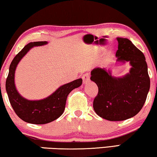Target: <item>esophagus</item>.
Listing matches in <instances>:
<instances>
[{"instance_id":"esophagus-1","label":"esophagus","mask_w":157,"mask_h":157,"mask_svg":"<svg viewBox=\"0 0 157 157\" xmlns=\"http://www.w3.org/2000/svg\"><path fill=\"white\" fill-rule=\"evenodd\" d=\"M90 75L89 73H86L84 74L83 76H82V79H83V83H86L87 82L90 81Z\"/></svg>"}]
</instances>
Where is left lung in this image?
Instances as JSON below:
<instances>
[{"instance_id": "obj_1", "label": "left lung", "mask_w": 157, "mask_h": 157, "mask_svg": "<svg viewBox=\"0 0 157 157\" xmlns=\"http://www.w3.org/2000/svg\"><path fill=\"white\" fill-rule=\"evenodd\" d=\"M117 60L129 61L132 68L123 78H114L105 69L91 71V81L98 87L93 109L99 117L119 121L136 116L143 108L150 87L144 54L128 38H117Z\"/></svg>"}]
</instances>
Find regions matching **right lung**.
I'll use <instances>...</instances> for the list:
<instances>
[{
  "label": "right lung",
  "mask_w": 157,
  "mask_h": 157,
  "mask_svg": "<svg viewBox=\"0 0 157 157\" xmlns=\"http://www.w3.org/2000/svg\"><path fill=\"white\" fill-rule=\"evenodd\" d=\"M46 43V41L32 42L25 46L12 61L6 79V91L12 107L21 120L29 124H45L58 119L63 114L69 93L82 84L81 78L76 79L59 87L51 95L41 100H27L18 93L14 83L17 65L31 48Z\"/></svg>",
  "instance_id": "1"
}]
</instances>
